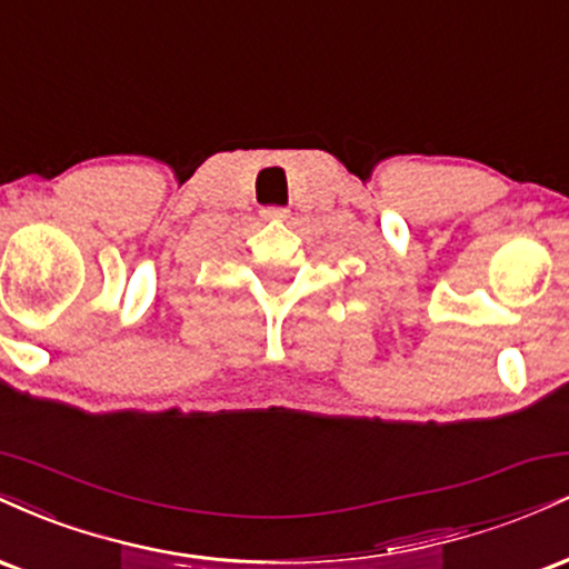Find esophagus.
Returning a JSON list of instances; mask_svg holds the SVG:
<instances>
[{
    "instance_id": "1",
    "label": "esophagus",
    "mask_w": 569,
    "mask_h": 569,
    "mask_svg": "<svg viewBox=\"0 0 569 569\" xmlns=\"http://www.w3.org/2000/svg\"><path fill=\"white\" fill-rule=\"evenodd\" d=\"M289 217V208L283 206H264L262 208V219H270V221H280Z\"/></svg>"
}]
</instances>
